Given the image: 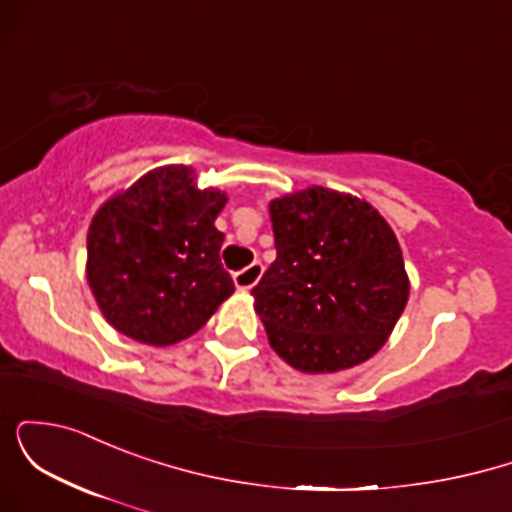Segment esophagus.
<instances>
[{
  "mask_svg": "<svg viewBox=\"0 0 512 512\" xmlns=\"http://www.w3.org/2000/svg\"><path fill=\"white\" fill-rule=\"evenodd\" d=\"M262 272H264L262 262H252L250 267L240 269V272L233 274V284H236V289H240V291H250L252 286H255L257 281H260Z\"/></svg>",
  "mask_w": 512,
  "mask_h": 512,
  "instance_id": "esophagus-1",
  "label": "esophagus"
}]
</instances>
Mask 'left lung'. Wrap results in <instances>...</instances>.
<instances>
[{"mask_svg": "<svg viewBox=\"0 0 512 512\" xmlns=\"http://www.w3.org/2000/svg\"><path fill=\"white\" fill-rule=\"evenodd\" d=\"M276 260L252 289L272 349L310 375L383 349L409 301L402 248L366 199L310 185L269 202Z\"/></svg>", "mask_w": 512, "mask_h": 512, "instance_id": "8db88e82", "label": "left lung"}]
</instances>
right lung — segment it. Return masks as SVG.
I'll use <instances>...</instances> for the list:
<instances>
[{"label":"right lung","instance_id":"right-lung-1","mask_svg":"<svg viewBox=\"0 0 512 512\" xmlns=\"http://www.w3.org/2000/svg\"><path fill=\"white\" fill-rule=\"evenodd\" d=\"M226 202L182 163L149 170L105 199L88 226L86 281L113 330L170 346L207 325L233 293L214 226Z\"/></svg>","mask_w":512,"mask_h":512}]
</instances>
